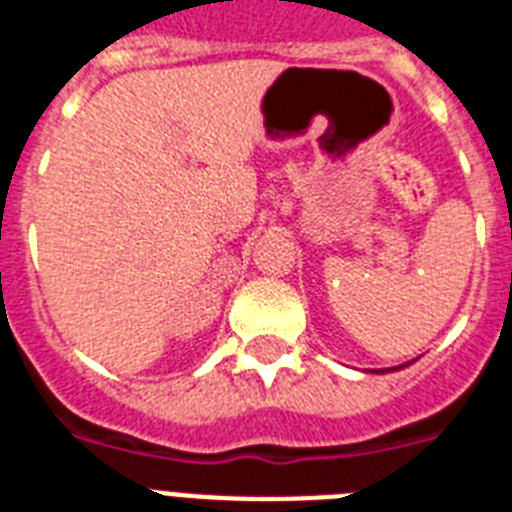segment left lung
I'll return each mask as SVG.
<instances>
[{
    "instance_id": "left-lung-1",
    "label": "left lung",
    "mask_w": 512,
    "mask_h": 512,
    "mask_svg": "<svg viewBox=\"0 0 512 512\" xmlns=\"http://www.w3.org/2000/svg\"><path fill=\"white\" fill-rule=\"evenodd\" d=\"M410 363H413V360H410ZM410 363L394 365V368H381V371H373V373H392V371H400V368H407V365H410Z\"/></svg>"
}]
</instances>
